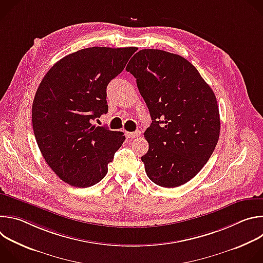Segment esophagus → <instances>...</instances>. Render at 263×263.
I'll list each match as a JSON object with an SVG mask.
<instances>
[{
    "label": "esophagus",
    "instance_id": "esophagus-1",
    "mask_svg": "<svg viewBox=\"0 0 263 263\" xmlns=\"http://www.w3.org/2000/svg\"><path fill=\"white\" fill-rule=\"evenodd\" d=\"M125 135H126L127 138L132 139V138H135V137L140 136V132H139V131H135V132H126Z\"/></svg>",
    "mask_w": 263,
    "mask_h": 263
}]
</instances>
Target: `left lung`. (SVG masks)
<instances>
[{"mask_svg":"<svg viewBox=\"0 0 263 263\" xmlns=\"http://www.w3.org/2000/svg\"><path fill=\"white\" fill-rule=\"evenodd\" d=\"M152 124L141 157L155 184L172 189L192 180L207 163L219 137L215 95L198 69L180 55L145 49L129 61Z\"/></svg>","mask_w":263,"mask_h":263,"instance_id":"8db88e82","label":"left lung"}]
</instances>
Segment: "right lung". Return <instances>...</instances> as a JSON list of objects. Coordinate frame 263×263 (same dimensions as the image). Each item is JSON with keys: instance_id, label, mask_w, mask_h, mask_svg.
Returning <instances> with one entry per match:
<instances>
[{"instance_id": "add662e5", "label": "right lung", "mask_w": 263, "mask_h": 263, "mask_svg": "<svg viewBox=\"0 0 263 263\" xmlns=\"http://www.w3.org/2000/svg\"><path fill=\"white\" fill-rule=\"evenodd\" d=\"M137 48L92 47L56 62L42 80L32 105V125L43 157L53 172L74 187L92 186L126 137L96 127L108 112L106 88Z\"/></svg>"}]
</instances>
